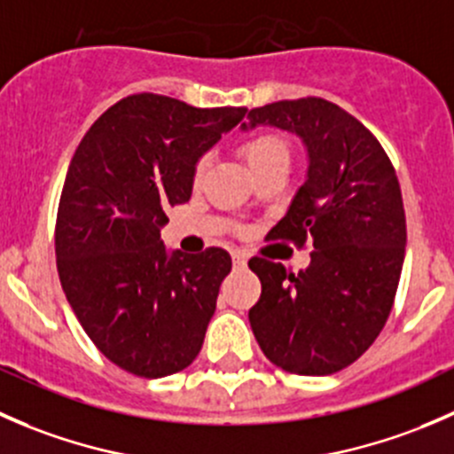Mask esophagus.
I'll list each match as a JSON object with an SVG mask.
<instances>
[{
    "label": "esophagus",
    "mask_w": 454,
    "mask_h": 454,
    "mask_svg": "<svg viewBox=\"0 0 454 454\" xmlns=\"http://www.w3.org/2000/svg\"><path fill=\"white\" fill-rule=\"evenodd\" d=\"M231 254H232V265H235L237 270L244 268V265H246V259H248V256H246L244 250H232Z\"/></svg>",
    "instance_id": "34e87169"
}]
</instances>
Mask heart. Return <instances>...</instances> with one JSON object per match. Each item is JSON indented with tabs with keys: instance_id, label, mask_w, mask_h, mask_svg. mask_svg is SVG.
<instances>
[{
	"instance_id": "b5f03b06",
	"label": "heart",
	"mask_w": 454,
	"mask_h": 454,
	"mask_svg": "<svg viewBox=\"0 0 454 454\" xmlns=\"http://www.w3.org/2000/svg\"><path fill=\"white\" fill-rule=\"evenodd\" d=\"M239 153L254 176L274 167L287 168V164H290V145L277 131H254V134L246 136L239 145ZM208 167L210 158L206 153H201L193 164L195 184H200L204 180V176L208 173Z\"/></svg>"
}]
</instances>
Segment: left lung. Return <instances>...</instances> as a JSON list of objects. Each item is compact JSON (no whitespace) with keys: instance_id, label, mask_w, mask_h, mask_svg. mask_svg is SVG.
Instances as JSON below:
<instances>
[{"instance_id":"left-lung-1","label":"left lung","mask_w":454,"mask_h":454,"mask_svg":"<svg viewBox=\"0 0 454 454\" xmlns=\"http://www.w3.org/2000/svg\"><path fill=\"white\" fill-rule=\"evenodd\" d=\"M248 121L294 131L308 146V180L268 239L312 246L299 274L248 261L261 281L250 327L277 367L332 375L373 345L395 303L406 250L400 182L378 138L336 103L278 100L250 109Z\"/></svg>"}]
</instances>
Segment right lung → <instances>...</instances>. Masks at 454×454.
<instances>
[{"mask_svg":"<svg viewBox=\"0 0 454 454\" xmlns=\"http://www.w3.org/2000/svg\"><path fill=\"white\" fill-rule=\"evenodd\" d=\"M246 112L131 94L76 146L54 228L59 278L90 340L129 373L164 378L198 358L231 254H167L160 228L167 206L189 201L195 160Z\"/></svg>","mask_w":454,"mask_h":454,"instance_id":"right-lung-1","label":"right lung"}]
</instances>
